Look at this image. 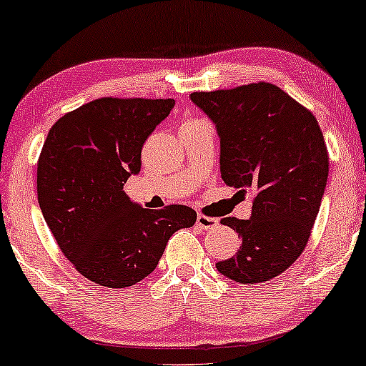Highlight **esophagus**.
<instances>
[{
    "label": "esophagus",
    "mask_w": 366,
    "mask_h": 366,
    "mask_svg": "<svg viewBox=\"0 0 366 366\" xmlns=\"http://www.w3.org/2000/svg\"><path fill=\"white\" fill-rule=\"evenodd\" d=\"M196 224L199 229H204V230H209V229H215L218 225V220L213 217H207V215H197V220Z\"/></svg>",
    "instance_id": "obj_1"
}]
</instances>
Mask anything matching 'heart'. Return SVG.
Segmentation results:
<instances>
[{"instance_id": "1", "label": "heart", "mask_w": 366, "mask_h": 366, "mask_svg": "<svg viewBox=\"0 0 366 366\" xmlns=\"http://www.w3.org/2000/svg\"><path fill=\"white\" fill-rule=\"evenodd\" d=\"M196 122H201V120H194V119H189V120H186V122H184V124H182V125H180V127H186V125L196 124Z\"/></svg>"}]
</instances>
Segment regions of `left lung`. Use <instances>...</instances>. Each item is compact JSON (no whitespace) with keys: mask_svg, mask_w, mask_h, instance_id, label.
Listing matches in <instances>:
<instances>
[{"mask_svg":"<svg viewBox=\"0 0 366 366\" xmlns=\"http://www.w3.org/2000/svg\"><path fill=\"white\" fill-rule=\"evenodd\" d=\"M220 136V170L227 186L253 191L249 220L222 218L241 236L220 274L239 284L275 279L308 244L329 177V153L308 108L270 82L192 92Z\"/></svg>","mask_w":366,"mask_h":366,"instance_id":"obj_1","label":"left lung"}]
</instances>
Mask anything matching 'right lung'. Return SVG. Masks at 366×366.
<instances>
[{
	"label": "right lung",
	"mask_w": 366,
	"mask_h": 366,
	"mask_svg": "<svg viewBox=\"0 0 366 366\" xmlns=\"http://www.w3.org/2000/svg\"><path fill=\"white\" fill-rule=\"evenodd\" d=\"M174 99L99 98L54 122L37 159V201L61 253L104 287L141 282L172 234L196 224L184 204L142 208L124 184L141 170V149Z\"/></svg>",
	"instance_id": "add662e5"
}]
</instances>
